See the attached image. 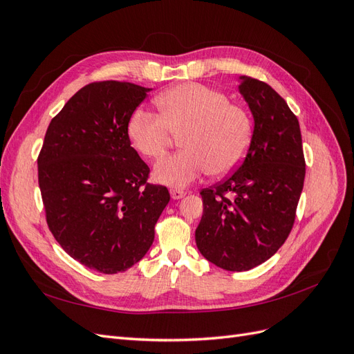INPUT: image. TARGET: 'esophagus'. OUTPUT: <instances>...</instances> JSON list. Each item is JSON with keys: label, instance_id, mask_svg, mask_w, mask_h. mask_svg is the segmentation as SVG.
<instances>
[{"label": "esophagus", "instance_id": "esophagus-1", "mask_svg": "<svg viewBox=\"0 0 354 354\" xmlns=\"http://www.w3.org/2000/svg\"><path fill=\"white\" fill-rule=\"evenodd\" d=\"M169 195L173 199H181L183 196H186V192L180 189H169Z\"/></svg>", "mask_w": 354, "mask_h": 354}]
</instances>
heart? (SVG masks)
<instances>
[{
  "mask_svg": "<svg viewBox=\"0 0 354 354\" xmlns=\"http://www.w3.org/2000/svg\"><path fill=\"white\" fill-rule=\"evenodd\" d=\"M159 115L145 109L133 112L127 134L133 147L147 159H159L174 136H181V151L155 165L159 183L185 187L203 174L224 176L245 158L252 137L251 118L229 103L224 93L198 82L168 88L156 99Z\"/></svg>",
  "mask_w": 354,
  "mask_h": 354,
  "instance_id": "b5f03b06",
  "label": "heart"
}]
</instances>
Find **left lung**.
<instances>
[{
	"instance_id": "8db88e82",
	"label": "left lung",
	"mask_w": 354,
	"mask_h": 354,
	"mask_svg": "<svg viewBox=\"0 0 354 354\" xmlns=\"http://www.w3.org/2000/svg\"><path fill=\"white\" fill-rule=\"evenodd\" d=\"M239 91L254 116L251 145L234 173L202 189L196 246L224 270L269 260L291 233L306 160L297 116L269 84L242 77Z\"/></svg>"
}]
</instances>
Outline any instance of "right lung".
<instances>
[{"label":"right lung","mask_w":354,"mask_h":354,"mask_svg":"<svg viewBox=\"0 0 354 354\" xmlns=\"http://www.w3.org/2000/svg\"><path fill=\"white\" fill-rule=\"evenodd\" d=\"M149 88L97 81L75 93L53 118L38 155V185L53 236L73 260L104 274L140 261L169 202L165 186L127 134Z\"/></svg>","instance_id":"add662e5"}]
</instances>
